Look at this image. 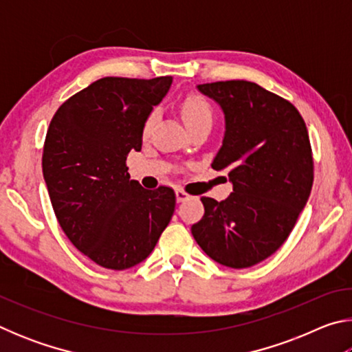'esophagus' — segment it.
I'll list each match as a JSON object with an SVG mask.
<instances>
[{"label": "esophagus", "mask_w": 352, "mask_h": 352, "mask_svg": "<svg viewBox=\"0 0 352 352\" xmlns=\"http://www.w3.org/2000/svg\"><path fill=\"white\" fill-rule=\"evenodd\" d=\"M175 199H177L178 204H182V201H184V200L190 199V195H189V194H186V192H184L183 189H177V190H175Z\"/></svg>", "instance_id": "esophagus-1"}]
</instances>
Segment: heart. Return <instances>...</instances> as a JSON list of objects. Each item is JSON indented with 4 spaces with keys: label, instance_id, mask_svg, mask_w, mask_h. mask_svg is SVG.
<instances>
[{
    "label": "heart",
    "instance_id": "obj_1",
    "mask_svg": "<svg viewBox=\"0 0 352 352\" xmlns=\"http://www.w3.org/2000/svg\"><path fill=\"white\" fill-rule=\"evenodd\" d=\"M180 111H182L183 121L186 122V126L189 129L195 127L200 122L212 121V110L210 104H208L201 96H197V94H190V96L184 98L180 105ZM153 122H155V113H151L144 121V126H142V135L144 136L148 135Z\"/></svg>",
    "mask_w": 352,
    "mask_h": 352
}]
</instances>
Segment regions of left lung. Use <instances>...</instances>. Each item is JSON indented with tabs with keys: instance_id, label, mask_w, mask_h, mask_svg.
I'll list each match as a JSON object with an SVG mask.
<instances>
[{
	"instance_id": "8db88e82",
	"label": "left lung",
	"mask_w": 352,
	"mask_h": 352,
	"mask_svg": "<svg viewBox=\"0 0 352 352\" xmlns=\"http://www.w3.org/2000/svg\"><path fill=\"white\" fill-rule=\"evenodd\" d=\"M225 116L222 147L212 169L226 170L233 192L201 197L205 216L192 236L219 264L247 269L272 256L294 230L314 183L309 133L289 100L258 83L226 80L197 85Z\"/></svg>"
}]
</instances>
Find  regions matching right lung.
<instances>
[{"mask_svg":"<svg viewBox=\"0 0 352 352\" xmlns=\"http://www.w3.org/2000/svg\"><path fill=\"white\" fill-rule=\"evenodd\" d=\"M170 83V76L104 77L65 100L47 129L41 166L56 217L73 245L105 269L144 261L174 214V190L144 189L126 166Z\"/></svg>","mask_w":352,"mask_h":352,"instance_id":"right-lung-1","label":"right lung"}]
</instances>
